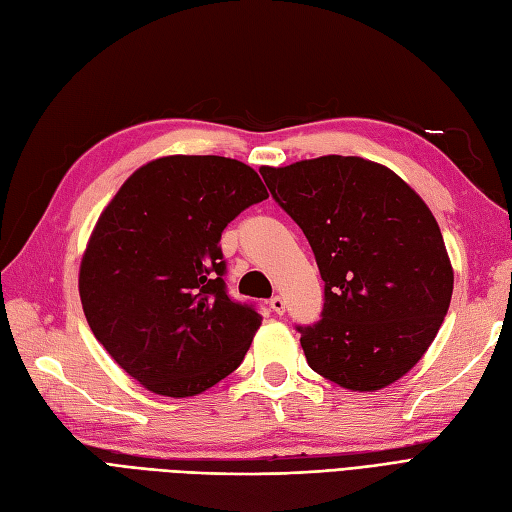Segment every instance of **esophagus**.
I'll return each instance as SVG.
<instances>
[{"mask_svg": "<svg viewBox=\"0 0 512 512\" xmlns=\"http://www.w3.org/2000/svg\"><path fill=\"white\" fill-rule=\"evenodd\" d=\"M269 306H271V310H273L275 314H284V310H286V303H284L282 297H271Z\"/></svg>", "mask_w": 512, "mask_h": 512, "instance_id": "esophagus-1", "label": "esophagus"}]
</instances>
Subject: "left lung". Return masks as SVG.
Instances as JSON below:
<instances>
[{"label":"left lung","mask_w":512,"mask_h":512,"mask_svg":"<svg viewBox=\"0 0 512 512\" xmlns=\"http://www.w3.org/2000/svg\"><path fill=\"white\" fill-rule=\"evenodd\" d=\"M325 282L323 319L297 325L308 364L353 392L385 388L420 362L444 323L454 273L431 209L362 157L262 168Z\"/></svg>","instance_id":"8db88e82"}]
</instances>
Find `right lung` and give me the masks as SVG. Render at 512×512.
I'll return each instance as SVG.
<instances>
[{
  "mask_svg": "<svg viewBox=\"0 0 512 512\" xmlns=\"http://www.w3.org/2000/svg\"><path fill=\"white\" fill-rule=\"evenodd\" d=\"M237 159L161 157L105 206L79 267L92 334L146 390L187 398L237 370L262 316L226 293L224 228L267 200Z\"/></svg>",
  "mask_w": 512,
  "mask_h": 512,
  "instance_id": "right-lung-1",
  "label": "right lung"
}]
</instances>
